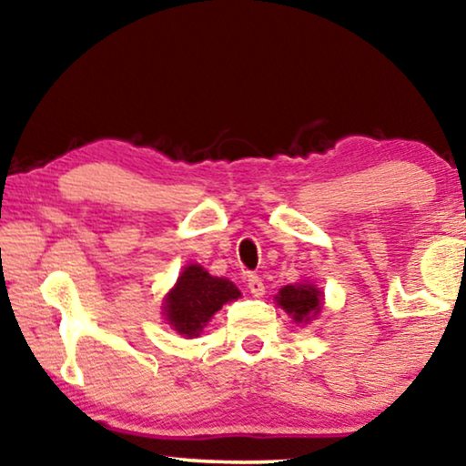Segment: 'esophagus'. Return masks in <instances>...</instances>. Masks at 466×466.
<instances>
[{"mask_svg": "<svg viewBox=\"0 0 466 466\" xmlns=\"http://www.w3.org/2000/svg\"><path fill=\"white\" fill-rule=\"evenodd\" d=\"M248 289H250L254 297L265 295V284H263V279L257 276V273H250V276H248Z\"/></svg>", "mask_w": 466, "mask_h": 466, "instance_id": "esophagus-1", "label": "esophagus"}]
</instances>
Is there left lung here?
<instances>
[{"instance_id": "8db88e82", "label": "left lung", "mask_w": 466, "mask_h": 466, "mask_svg": "<svg viewBox=\"0 0 466 466\" xmlns=\"http://www.w3.org/2000/svg\"><path fill=\"white\" fill-rule=\"evenodd\" d=\"M276 299H278V305H282V308L289 311L297 322H305V324H308L309 318H314L318 311H320V305H322L320 290L314 289L311 284L284 286Z\"/></svg>"}]
</instances>
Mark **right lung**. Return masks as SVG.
Here are the masks:
<instances>
[{"mask_svg": "<svg viewBox=\"0 0 466 466\" xmlns=\"http://www.w3.org/2000/svg\"><path fill=\"white\" fill-rule=\"evenodd\" d=\"M238 297L241 292L228 279L212 278L199 265H188L165 299V314L177 333L197 337L222 305Z\"/></svg>", "mask_w": 466, "mask_h": 466, "instance_id": "right-lung-1", "label": "right lung"}]
</instances>
